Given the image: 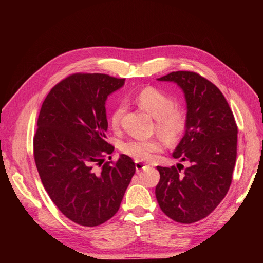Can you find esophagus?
Returning <instances> with one entry per match:
<instances>
[{
	"label": "esophagus",
	"mask_w": 263,
	"mask_h": 263,
	"mask_svg": "<svg viewBox=\"0 0 263 263\" xmlns=\"http://www.w3.org/2000/svg\"><path fill=\"white\" fill-rule=\"evenodd\" d=\"M135 166H136V172H138V173L140 171L148 168V165H146L145 163H142V162H139V161H136V163H135Z\"/></svg>",
	"instance_id": "obj_1"
}]
</instances>
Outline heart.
<instances>
[{"instance_id": "heart-1", "label": "heart", "mask_w": 263, "mask_h": 263, "mask_svg": "<svg viewBox=\"0 0 263 263\" xmlns=\"http://www.w3.org/2000/svg\"><path fill=\"white\" fill-rule=\"evenodd\" d=\"M135 102L156 118V128L159 134L168 139L177 138L185 127V115L183 110L174 106L173 99L166 93L156 89L146 87L135 97ZM125 114V105L118 104L109 117L110 126L114 129L121 125ZM163 145L158 139H128L124 141L121 150L127 156L137 161H150L155 154L160 153Z\"/></svg>"}]
</instances>
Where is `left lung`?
<instances>
[{"label": "left lung", "instance_id": "obj_1", "mask_svg": "<svg viewBox=\"0 0 263 263\" xmlns=\"http://www.w3.org/2000/svg\"><path fill=\"white\" fill-rule=\"evenodd\" d=\"M174 82L186 102L185 133L172 154L187 162L157 166L160 181L156 197L162 212L182 224L205 218L227 194L237 157L238 128L232 109L218 87L191 71L158 79Z\"/></svg>", "mask_w": 263, "mask_h": 263}]
</instances>
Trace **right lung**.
Here are the masks:
<instances>
[{"label":"right lung","instance_id":"add662e5","mask_svg":"<svg viewBox=\"0 0 263 263\" xmlns=\"http://www.w3.org/2000/svg\"><path fill=\"white\" fill-rule=\"evenodd\" d=\"M124 83L102 73L72 74L52 87L39 112L34 137L39 177L59 211L81 226L112 218L136 171L126 155L101 165L114 150L105 140V103Z\"/></svg>","mask_w":263,"mask_h":263}]
</instances>
